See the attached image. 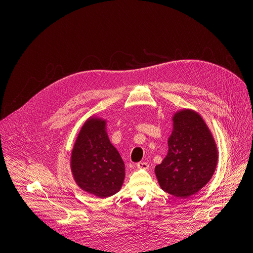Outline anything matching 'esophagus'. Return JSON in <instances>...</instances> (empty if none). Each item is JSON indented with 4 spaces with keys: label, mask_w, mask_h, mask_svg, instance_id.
Masks as SVG:
<instances>
[{
    "label": "esophagus",
    "mask_w": 253,
    "mask_h": 253,
    "mask_svg": "<svg viewBox=\"0 0 253 253\" xmlns=\"http://www.w3.org/2000/svg\"><path fill=\"white\" fill-rule=\"evenodd\" d=\"M137 168H138L139 169H149V165L145 162H140L137 164Z\"/></svg>",
    "instance_id": "obj_1"
}]
</instances>
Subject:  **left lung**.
Returning a JSON list of instances; mask_svg holds the SVG:
<instances>
[{
	"label": "left lung",
	"instance_id": "left-lung-1",
	"mask_svg": "<svg viewBox=\"0 0 253 253\" xmlns=\"http://www.w3.org/2000/svg\"><path fill=\"white\" fill-rule=\"evenodd\" d=\"M169 152L155 167L162 189L175 197L188 198L208 182L217 166L218 151L210 130L199 114L182 110L173 116Z\"/></svg>",
	"mask_w": 253,
	"mask_h": 253
}]
</instances>
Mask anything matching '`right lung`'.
I'll list each match as a JSON object with an SVG mask.
<instances>
[{
    "instance_id": "obj_1",
    "label": "right lung",
    "mask_w": 253,
    "mask_h": 253,
    "mask_svg": "<svg viewBox=\"0 0 253 253\" xmlns=\"http://www.w3.org/2000/svg\"><path fill=\"white\" fill-rule=\"evenodd\" d=\"M71 168L78 186L99 198L118 193L125 177V165L106 132V121L88 119L75 143Z\"/></svg>"
}]
</instances>
